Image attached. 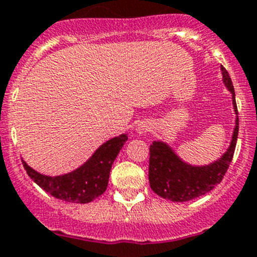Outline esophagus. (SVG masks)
Wrapping results in <instances>:
<instances>
[{"label": "esophagus", "instance_id": "34e87169", "mask_svg": "<svg viewBox=\"0 0 257 257\" xmlns=\"http://www.w3.org/2000/svg\"><path fill=\"white\" fill-rule=\"evenodd\" d=\"M150 123H147V121H140V123L136 125V133L140 134V136H142V134L147 133V132L150 131Z\"/></svg>", "mask_w": 257, "mask_h": 257}]
</instances>
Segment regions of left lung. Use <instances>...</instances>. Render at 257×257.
Instances as JSON below:
<instances>
[{
	"mask_svg": "<svg viewBox=\"0 0 257 257\" xmlns=\"http://www.w3.org/2000/svg\"><path fill=\"white\" fill-rule=\"evenodd\" d=\"M220 70L224 85L232 94L233 110L235 114L229 147L212 163L192 165L184 161L172 146L161 140H155L150 146L149 179L151 189L160 197L173 202H186L200 197L218 186L229 168L238 137V111L232 79L223 66Z\"/></svg>",
	"mask_w": 257,
	"mask_h": 257,
	"instance_id": "1",
	"label": "left lung"
}]
</instances>
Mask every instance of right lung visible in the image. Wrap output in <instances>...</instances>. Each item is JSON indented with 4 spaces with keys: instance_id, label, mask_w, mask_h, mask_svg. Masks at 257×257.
Wrapping results in <instances>:
<instances>
[{
    "instance_id": "add662e5",
    "label": "right lung",
    "mask_w": 257,
    "mask_h": 257,
    "mask_svg": "<svg viewBox=\"0 0 257 257\" xmlns=\"http://www.w3.org/2000/svg\"><path fill=\"white\" fill-rule=\"evenodd\" d=\"M126 141V133L106 141L84 164L66 174L55 177L41 174L22 159L23 166L32 180H34V183L48 192L51 196L66 202L87 203L106 191L112 163Z\"/></svg>"
}]
</instances>
